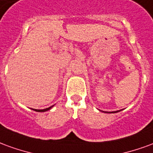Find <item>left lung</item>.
<instances>
[{"label":"left lung","instance_id":"obj_1","mask_svg":"<svg viewBox=\"0 0 153 153\" xmlns=\"http://www.w3.org/2000/svg\"><path fill=\"white\" fill-rule=\"evenodd\" d=\"M118 111H113V112H111V113H116V112H118ZM106 113H107V112H106ZM109 113H111V112H109Z\"/></svg>","mask_w":153,"mask_h":153}]
</instances>
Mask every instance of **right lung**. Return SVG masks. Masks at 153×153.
I'll return each instance as SVG.
<instances>
[{
    "label": "right lung",
    "mask_w": 153,
    "mask_h": 153,
    "mask_svg": "<svg viewBox=\"0 0 153 153\" xmlns=\"http://www.w3.org/2000/svg\"><path fill=\"white\" fill-rule=\"evenodd\" d=\"M53 106H50V107H48V108H46V109H43V110H37V109H33L35 111H39V112H42V111H48V110H50L51 107H52Z\"/></svg>",
    "instance_id": "1"
}]
</instances>
